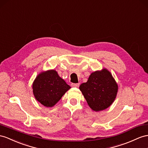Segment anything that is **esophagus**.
Masks as SVG:
<instances>
[{"label":"esophagus","instance_id":"34e87169","mask_svg":"<svg viewBox=\"0 0 148 148\" xmlns=\"http://www.w3.org/2000/svg\"><path fill=\"white\" fill-rule=\"evenodd\" d=\"M71 86L74 87V88H78V87L79 86V84H72Z\"/></svg>","mask_w":148,"mask_h":148}]
</instances>
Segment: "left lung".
<instances>
[{
	"mask_svg": "<svg viewBox=\"0 0 148 148\" xmlns=\"http://www.w3.org/2000/svg\"><path fill=\"white\" fill-rule=\"evenodd\" d=\"M89 106L94 111L105 110L114 101L118 85L107 69L96 71L89 75L86 82L79 86Z\"/></svg>",
	"mask_w": 148,
	"mask_h": 148,
	"instance_id": "obj_1",
	"label": "left lung"
}]
</instances>
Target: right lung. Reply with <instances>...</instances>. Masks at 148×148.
Returning a JSON list of instances; mask_svg holds the SVG:
<instances>
[{
  "mask_svg": "<svg viewBox=\"0 0 148 148\" xmlns=\"http://www.w3.org/2000/svg\"><path fill=\"white\" fill-rule=\"evenodd\" d=\"M70 88L54 69L41 72L32 84L36 99L47 108L54 106Z\"/></svg>",
  "mask_w": 148,
  "mask_h": 148,
  "instance_id": "right-lung-1",
  "label": "right lung"
}]
</instances>
